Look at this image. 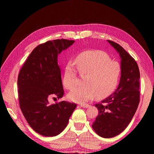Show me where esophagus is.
<instances>
[{"label": "esophagus", "mask_w": 154, "mask_h": 154, "mask_svg": "<svg viewBox=\"0 0 154 154\" xmlns=\"http://www.w3.org/2000/svg\"><path fill=\"white\" fill-rule=\"evenodd\" d=\"M79 106L81 107H83V108H87L89 106V104H79Z\"/></svg>", "instance_id": "esophagus-1"}]
</instances>
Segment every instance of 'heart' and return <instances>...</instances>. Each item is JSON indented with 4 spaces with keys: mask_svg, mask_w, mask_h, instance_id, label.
<instances>
[{
    "mask_svg": "<svg viewBox=\"0 0 154 154\" xmlns=\"http://www.w3.org/2000/svg\"><path fill=\"white\" fill-rule=\"evenodd\" d=\"M75 63L81 74H86L84 85L77 87L68 97L75 103H85L98 98L108 97L115 89L121 74V67L117 61L111 60L105 52L94 50L81 53L75 57ZM77 72L75 65L68 62L65 66L63 83L67 89L76 85Z\"/></svg>",
    "mask_w": 154,
    "mask_h": 154,
    "instance_id": "obj_1",
    "label": "heart"
}]
</instances>
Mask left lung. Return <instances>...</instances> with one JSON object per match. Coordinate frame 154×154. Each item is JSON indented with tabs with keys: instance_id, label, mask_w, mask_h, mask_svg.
Segmentation results:
<instances>
[{
	"instance_id": "8db88e82",
	"label": "left lung",
	"mask_w": 154,
	"mask_h": 154,
	"mask_svg": "<svg viewBox=\"0 0 154 154\" xmlns=\"http://www.w3.org/2000/svg\"><path fill=\"white\" fill-rule=\"evenodd\" d=\"M109 43L119 53L121 58L120 81L116 91L95 104L99 114L92 127L98 135L112 138L125 130L131 122L140 103V71L131 55L119 44Z\"/></svg>"
}]
</instances>
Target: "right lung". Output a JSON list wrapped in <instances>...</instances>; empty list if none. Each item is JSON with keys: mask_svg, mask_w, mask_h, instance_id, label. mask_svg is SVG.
<instances>
[{"mask_svg": "<svg viewBox=\"0 0 154 154\" xmlns=\"http://www.w3.org/2000/svg\"><path fill=\"white\" fill-rule=\"evenodd\" d=\"M65 39L48 41L34 49L18 77L20 107L28 124L44 136H55L67 126L77 104L61 101L50 104V98L61 99L64 91L57 56L73 44Z\"/></svg>", "mask_w": 154, "mask_h": 154, "instance_id": "1", "label": "right lung"}]
</instances>
